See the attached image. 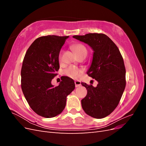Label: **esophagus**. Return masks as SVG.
Masks as SVG:
<instances>
[{"label":"esophagus","mask_w":146,"mask_h":146,"mask_svg":"<svg viewBox=\"0 0 146 146\" xmlns=\"http://www.w3.org/2000/svg\"><path fill=\"white\" fill-rule=\"evenodd\" d=\"M75 85H76V88L80 86L81 85V82L80 81H78V80L75 81Z\"/></svg>","instance_id":"34e87169"}]
</instances>
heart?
<instances>
[{
	"instance_id": "heart-1",
	"label": "heart",
	"mask_w": 146,
	"mask_h": 146,
	"mask_svg": "<svg viewBox=\"0 0 146 146\" xmlns=\"http://www.w3.org/2000/svg\"><path fill=\"white\" fill-rule=\"evenodd\" d=\"M72 49L76 53V54L78 56L79 55H82L83 53H87V50L86 47L81 44H74L72 46ZM61 54L60 53L59 55V60L61 61ZM83 72V70L79 69L76 66H70L68 68H66L64 70V73L68 77L72 78H78L81 76Z\"/></svg>"
}]
</instances>
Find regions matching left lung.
<instances>
[{"label": "left lung", "mask_w": 146, "mask_h": 146, "mask_svg": "<svg viewBox=\"0 0 146 146\" xmlns=\"http://www.w3.org/2000/svg\"><path fill=\"white\" fill-rule=\"evenodd\" d=\"M73 38L87 44L94 51L86 73L98 82L96 87L82 83L88 92L81 100L82 108L92 117L104 118L116 108L125 90L126 72L122 56L106 35L88 33Z\"/></svg>", "instance_id": "obj_1"}]
</instances>
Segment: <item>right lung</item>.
Returning a JSON list of instances; mask_svg holds the SVG:
<instances>
[{
	"label": "right lung",
	"instance_id": "obj_1",
	"mask_svg": "<svg viewBox=\"0 0 146 146\" xmlns=\"http://www.w3.org/2000/svg\"><path fill=\"white\" fill-rule=\"evenodd\" d=\"M69 36L47 35L33 41L25 55L21 69V88L28 104L38 115L50 118L63 111L66 98L75 89L72 78H64L58 86L52 80L60 68L59 54Z\"/></svg>",
	"mask_w": 146,
	"mask_h": 146
}]
</instances>
